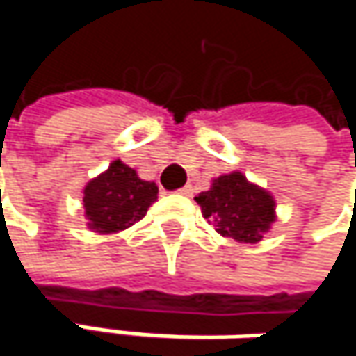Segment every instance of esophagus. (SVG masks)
<instances>
[{"label":"esophagus","instance_id":"obj_1","mask_svg":"<svg viewBox=\"0 0 356 356\" xmlns=\"http://www.w3.org/2000/svg\"><path fill=\"white\" fill-rule=\"evenodd\" d=\"M177 193H181V195H185V197H191L193 195V187L191 185H185V187H181Z\"/></svg>","mask_w":356,"mask_h":356}]
</instances>
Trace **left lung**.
<instances>
[{
	"label": "left lung",
	"instance_id": "obj_1",
	"mask_svg": "<svg viewBox=\"0 0 356 356\" xmlns=\"http://www.w3.org/2000/svg\"><path fill=\"white\" fill-rule=\"evenodd\" d=\"M195 202L204 218L237 243H257L276 220L274 195L239 171L214 179L208 191L195 195Z\"/></svg>",
	"mask_w": 356,
	"mask_h": 356
}]
</instances>
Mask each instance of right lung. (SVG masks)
Listing matches in <instances>:
<instances>
[{
	"instance_id": "1",
	"label": "right lung",
	"mask_w": 356,
	"mask_h": 356,
	"mask_svg": "<svg viewBox=\"0 0 356 356\" xmlns=\"http://www.w3.org/2000/svg\"><path fill=\"white\" fill-rule=\"evenodd\" d=\"M84 216L92 233L111 235L142 220L159 197L154 181L138 177L136 169L123 161H113L107 171L90 179L84 187Z\"/></svg>"
}]
</instances>
